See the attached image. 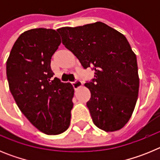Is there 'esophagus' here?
Segmentation results:
<instances>
[{
  "label": "esophagus",
  "mask_w": 160,
  "mask_h": 160,
  "mask_svg": "<svg viewBox=\"0 0 160 160\" xmlns=\"http://www.w3.org/2000/svg\"><path fill=\"white\" fill-rule=\"evenodd\" d=\"M82 86V82L80 80H76L74 82H73V87L74 88V90H77L79 87H81Z\"/></svg>",
  "instance_id": "34e87169"
}]
</instances>
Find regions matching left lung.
Instances as JSON below:
<instances>
[{
    "mask_svg": "<svg viewBox=\"0 0 160 160\" xmlns=\"http://www.w3.org/2000/svg\"><path fill=\"white\" fill-rule=\"evenodd\" d=\"M58 32L83 68L94 70L93 81L85 84L94 125L107 132L122 129L135 110L139 88L136 55L126 37L100 22Z\"/></svg>",
    "mask_w": 160,
    "mask_h": 160,
    "instance_id": "8db88e82",
    "label": "left lung"
}]
</instances>
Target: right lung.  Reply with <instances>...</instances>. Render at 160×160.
I'll use <instances>...</instances> for the list:
<instances>
[{"label": "right lung", "instance_id": "1", "mask_svg": "<svg viewBox=\"0 0 160 160\" xmlns=\"http://www.w3.org/2000/svg\"><path fill=\"white\" fill-rule=\"evenodd\" d=\"M61 44L54 29H32L20 35L6 62L9 90L29 122L46 135H59L70 123L74 89L52 78L51 58Z\"/></svg>", "mask_w": 160, "mask_h": 160}]
</instances>
